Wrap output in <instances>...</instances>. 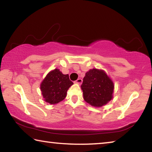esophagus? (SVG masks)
Masks as SVG:
<instances>
[{
    "mask_svg": "<svg viewBox=\"0 0 152 152\" xmlns=\"http://www.w3.org/2000/svg\"><path fill=\"white\" fill-rule=\"evenodd\" d=\"M75 82L76 84H82V80L81 79V78H78V80H76L75 81Z\"/></svg>",
    "mask_w": 152,
    "mask_h": 152,
    "instance_id": "1",
    "label": "esophagus"
}]
</instances>
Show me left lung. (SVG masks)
Instances as JSON below:
<instances>
[{
  "label": "left lung",
  "instance_id": "8db88e82",
  "mask_svg": "<svg viewBox=\"0 0 152 152\" xmlns=\"http://www.w3.org/2000/svg\"><path fill=\"white\" fill-rule=\"evenodd\" d=\"M81 88L84 101L92 106L101 107L112 99L114 85L103 70L94 68L86 73Z\"/></svg>",
  "mask_w": 152,
  "mask_h": 152
}]
</instances>
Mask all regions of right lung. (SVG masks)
Segmentation results:
<instances>
[{"label": "right lung", "mask_w": 152, "mask_h": 152, "mask_svg": "<svg viewBox=\"0 0 152 152\" xmlns=\"http://www.w3.org/2000/svg\"><path fill=\"white\" fill-rule=\"evenodd\" d=\"M72 84L68 74H63L58 69L51 71L41 84L44 101L51 104L63 101L68 88Z\"/></svg>", "instance_id": "1"}]
</instances>
